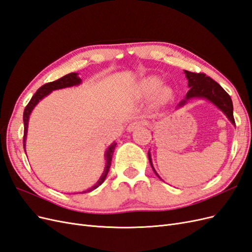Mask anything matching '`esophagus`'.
Returning a JSON list of instances; mask_svg holds the SVG:
<instances>
[{
  "instance_id": "obj_1",
  "label": "esophagus",
  "mask_w": 252,
  "mask_h": 252,
  "mask_svg": "<svg viewBox=\"0 0 252 252\" xmlns=\"http://www.w3.org/2000/svg\"><path fill=\"white\" fill-rule=\"evenodd\" d=\"M142 125H143V122H141V121H134V122H132V123H130V124L127 126V130L129 132H131V131L135 130V129L140 128Z\"/></svg>"
}]
</instances>
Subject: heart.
<instances>
[{"mask_svg": "<svg viewBox=\"0 0 252 252\" xmlns=\"http://www.w3.org/2000/svg\"><path fill=\"white\" fill-rule=\"evenodd\" d=\"M159 85V81L156 77H146L140 81L139 89L145 95H149L154 94ZM167 91L165 89H158L157 91V95L159 100H164L167 97Z\"/></svg>", "mask_w": 252, "mask_h": 252, "instance_id": "1", "label": "heart"}]
</instances>
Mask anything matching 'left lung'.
Returning a JSON list of instances; mask_svg holds the SVG:
<instances>
[{
    "label": "left lung",
    "mask_w": 252,
    "mask_h": 252,
    "mask_svg": "<svg viewBox=\"0 0 252 252\" xmlns=\"http://www.w3.org/2000/svg\"><path fill=\"white\" fill-rule=\"evenodd\" d=\"M184 73L186 75V79L188 80V87L190 88L187 93L184 100H182L177 108H181L183 106L186 105V103L190 100V98H204L206 101H209L215 106L222 111L227 119L229 120L232 125L235 126V122L233 119V105L231 97L229 96L226 91L220 87V85L213 81L211 78L206 77L205 73H195V72H190L187 70H184ZM148 158L150 165L152 167V170L155 171L157 177L158 179L159 175L156 171L154 165H152L151 161V155L148 151ZM162 180V179H161Z\"/></svg>",
    "instance_id": "1"
}]
</instances>
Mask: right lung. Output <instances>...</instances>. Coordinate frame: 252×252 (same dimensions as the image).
<instances>
[{"mask_svg":"<svg viewBox=\"0 0 252 252\" xmlns=\"http://www.w3.org/2000/svg\"><path fill=\"white\" fill-rule=\"evenodd\" d=\"M82 83V80L79 78V73L77 72H71V73H68L66 75H64L63 78H61L55 82H50L45 84L42 87H40L39 89L36 90V93L33 94V96L32 97V100L29 101V103L27 104V106L25 107L24 110V114H23V121H24V140H23V143H24V150H25V154H26V138H27V130H28V121H29V117L30 114H32L33 108L37 105L41 100L45 96H47L50 93H52L53 90H58V89H63V88H67V87H72V86H78ZM117 146V143L113 142L110 146L107 148L105 152V169L101 175V178L98 179V181L95 183V184L90 187L86 190H84L82 192L79 193H86V192H90L94 190L95 188H97L100 185L103 184V182L105 181L106 177H107L109 168H110V165H111V159H112V155H113V151L114 148ZM78 193V192H77Z\"/></svg>","mask_w":252,"mask_h":252,"instance_id":"1","label":"right lung"}]
</instances>
